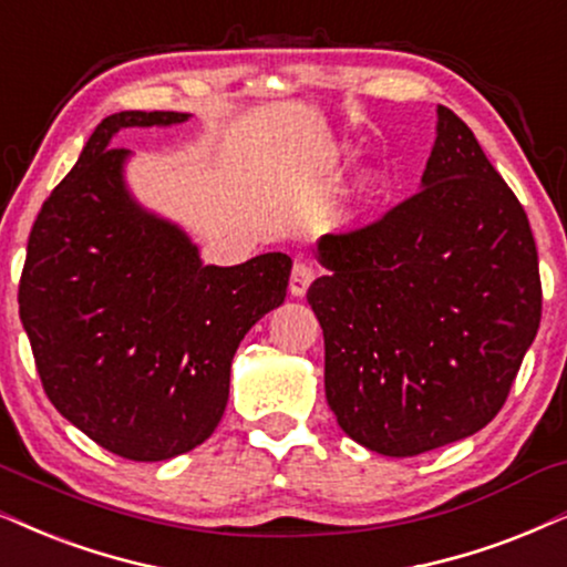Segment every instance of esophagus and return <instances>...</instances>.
Masks as SVG:
<instances>
[{
  "mask_svg": "<svg viewBox=\"0 0 567 567\" xmlns=\"http://www.w3.org/2000/svg\"><path fill=\"white\" fill-rule=\"evenodd\" d=\"M312 281H315L312 266H307V262H293V270H291V278H289L291 297H299V299L305 297Z\"/></svg>",
  "mask_w": 567,
  "mask_h": 567,
  "instance_id": "1",
  "label": "esophagus"
}]
</instances>
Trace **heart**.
Here are the masks:
<instances>
[{"instance_id": "heart-1", "label": "heart", "mask_w": 567, "mask_h": 567, "mask_svg": "<svg viewBox=\"0 0 567 567\" xmlns=\"http://www.w3.org/2000/svg\"><path fill=\"white\" fill-rule=\"evenodd\" d=\"M343 156H347V153H343V148H338L333 153V164H338ZM374 189H378V179H374L372 174L359 176V179L354 182V189H351V205H364L374 195Z\"/></svg>"}]
</instances>
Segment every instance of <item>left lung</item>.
<instances>
[{
  "mask_svg": "<svg viewBox=\"0 0 567 567\" xmlns=\"http://www.w3.org/2000/svg\"><path fill=\"white\" fill-rule=\"evenodd\" d=\"M315 257L328 276L307 301L338 427L391 458L487 427L539 330L542 284L526 213L466 122L437 106L419 193L320 237Z\"/></svg>",
  "mask_w": 567,
  "mask_h": 567,
  "instance_id": "obj_1",
  "label": "left lung"
}]
</instances>
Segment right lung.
Instances as JSON below:
<instances>
[{
    "label": "right lung",
    "instance_id": "right-lung-1",
    "mask_svg": "<svg viewBox=\"0 0 567 567\" xmlns=\"http://www.w3.org/2000/svg\"><path fill=\"white\" fill-rule=\"evenodd\" d=\"M185 112H120L87 137L35 218L20 320L54 409L101 447L166 461L205 443L229 401L231 359L284 305L291 257L205 266L179 224L127 182V127H174Z\"/></svg>",
    "mask_w": 567,
    "mask_h": 567
}]
</instances>
